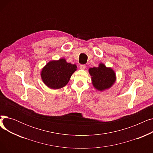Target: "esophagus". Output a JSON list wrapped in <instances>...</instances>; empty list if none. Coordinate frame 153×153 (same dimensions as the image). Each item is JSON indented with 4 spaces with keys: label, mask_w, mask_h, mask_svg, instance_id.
<instances>
[{
    "label": "esophagus",
    "mask_w": 153,
    "mask_h": 153,
    "mask_svg": "<svg viewBox=\"0 0 153 153\" xmlns=\"http://www.w3.org/2000/svg\"><path fill=\"white\" fill-rule=\"evenodd\" d=\"M79 67L81 69H85L86 68V66H85V64H81Z\"/></svg>",
    "instance_id": "obj_1"
}]
</instances>
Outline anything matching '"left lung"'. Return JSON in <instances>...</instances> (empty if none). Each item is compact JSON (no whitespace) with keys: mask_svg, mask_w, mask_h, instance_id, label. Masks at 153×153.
Here are the masks:
<instances>
[{"mask_svg":"<svg viewBox=\"0 0 153 153\" xmlns=\"http://www.w3.org/2000/svg\"><path fill=\"white\" fill-rule=\"evenodd\" d=\"M94 86L99 91H103L110 87L115 81V74L111 68H107L103 64L99 67L89 69Z\"/></svg>","mask_w":153,"mask_h":153,"instance_id":"obj_1","label":"left lung"}]
</instances>
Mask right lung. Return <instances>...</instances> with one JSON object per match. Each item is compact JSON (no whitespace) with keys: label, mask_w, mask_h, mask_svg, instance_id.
<instances>
[{"label":"right lung","mask_w":153,"mask_h":153,"mask_svg":"<svg viewBox=\"0 0 153 153\" xmlns=\"http://www.w3.org/2000/svg\"><path fill=\"white\" fill-rule=\"evenodd\" d=\"M76 64L66 62L64 59L48 62L42 71L44 83L51 89H57L65 86L76 70Z\"/></svg>","instance_id":"obj_1"}]
</instances>
